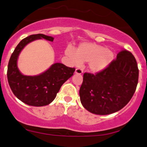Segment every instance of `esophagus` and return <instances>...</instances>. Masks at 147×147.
Returning <instances> with one entry per match:
<instances>
[{"label": "esophagus", "mask_w": 147, "mask_h": 147, "mask_svg": "<svg viewBox=\"0 0 147 147\" xmlns=\"http://www.w3.org/2000/svg\"><path fill=\"white\" fill-rule=\"evenodd\" d=\"M75 73L78 74V75H81V74L83 73V69L80 67H78L75 69Z\"/></svg>", "instance_id": "obj_1"}]
</instances>
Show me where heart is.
<instances>
[{
  "label": "heart",
  "instance_id": "1",
  "mask_svg": "<svg viewBox=\"0 0 147 147\" xmlns=\"http://www.w3.org/2000/svg\"><path fill=\"white\" fill-rule=\"evenodd\" d=\"M65 54L76 65L81 62H90L89 69L94 72L104 69L112 62L114 56L113 53L106 47L93 43L80 44L77 51L72 47H67Z\"/></svg>",
  "mask_w": 147,
  "mask_h": 147
}]
</instances>
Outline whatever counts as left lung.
I'll list each match as a JSON object with an SVG mask.
<instances>
[{"label":"left lung","instance_id":"8db88e82","mask_svg":"<svg viewBox=\"0 0 147 147\" xmlns=\"http://www.w3.org/2000/svg\"><path fill=\"white\" fill-rule=\"evenodd\" d=\"M139 69L133 55L122 51L116 59L95 75L85 72L80 89L82 104L96 115H109L121 110L135 94Z\"/></svg>","mask_w":147,"mask_h":147}]
</instances>
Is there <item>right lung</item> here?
<instances>
[{"label": "right lung", "instance_id": "1", "mask_svg": "<svg viewBox=\"0 0 147 147\" xmlns=\"http://www.w3.org/2000/svg\"><path fill=\"white\" fill-rule=\"evenodd\" d=\"M38 38L53 41L54 38L42 34H32L23 38L12 53L7 66V81L15 96L32 106H43L53 101L65 82L73 75L75 67L55 63L48 70L37 76H26L17 66L18 55L27 44Z\"/></svg>", "mask_w": 147, "mask_h": 147}]
</instances>
